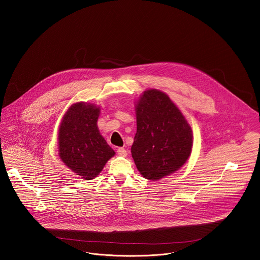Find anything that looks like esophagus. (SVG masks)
<instances>
[{
  "instance_id": "34e87169",
  "label": "esophagus",
  "mask_w": 260,
  "mask_h": 260,
  "mask_svg": "<svg viewBox=\"0 0 260 260\" xmlns=\"http://www.w3.org/2000/svg\"><path fill=\"white\" fill-rule=\"evenodd\" d=\"M117 154L119 156H121V157H126L127 156V151L125 149L123 148V147H119V148L117 149Z\"/></svg>"
}]
</instances>
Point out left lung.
<instances>
[{
	"label": "left lung",
	"instance_id": "left-lung-1",
	"mask_svg": "<svg viewBox=\"0 0 260 260\" xmlns=\"http://www.w3.org/2000/svg\"><path fill=\"white\" fill-rule=\"evenodd\" d=\"M136 115L132 156L140 174L155 181L182 168L192 152L193 134L170 96L156 88L143 91Z\"/></svg>",
	"mask_w": 260,
	"mask_h": 260
}]
</instances>
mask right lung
Returning a JSON list of instances; mask_svg holds the SVG:
<instances>
[{
    "label": "right lung",
    "mask_w": 260,
    "mask_h": 260,
    "mask_svg": "<svg viewBox=\"0 0 260 260\" xmlns=\"http://www.w3.org/2000/svg\"><path fill=\"white\" fill-rule=\"evenodd\" d=\"M100 107L87 102L72 104L58 128V155L67 168L80 177L91 180L115 156V151L100 135Z\"/></svg>",
    "instance_id": "1"
}]
</instances>
